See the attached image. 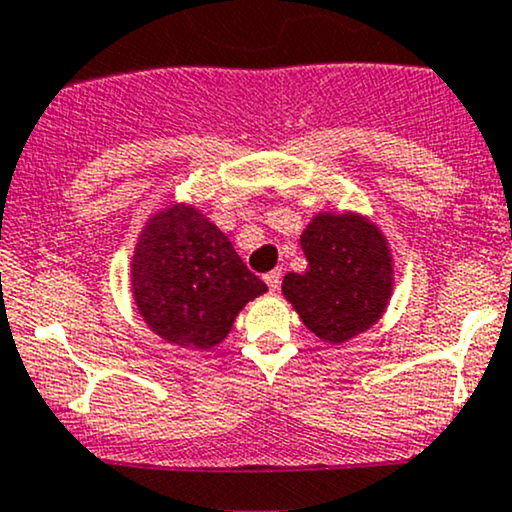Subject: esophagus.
Segmentation results:
<instances>
[{"label": "esophagus", "instance_id": "1", "mask_svg": "<svg viewBox=\"0 0 512 512\" xmlns=\"http://www.w3.org/2000/svg\"><path fill=\"white\" fill-rule=\"evenodd\" d=\"M264 281H267L269 291H279V286H281V269H274V272L264 274Z\"/></svg>", "mask_w": 512, "mask_h": 512}]
</instances>
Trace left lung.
<instances>
[{
	"label": "left lung",
	"instance_id": "8db88e82",
	"mask_svg": "<svg viewBox=\"0 0 512 512\" xmlns=\"http://www.w3.org/2000/svg\"><path fill=\"white\" fill-rule=\"evenodd\" d=\"M303 274L284 276V296L303 325L342 344L366 332L387 308L392 260L383 233L356 214H320L303 231Z\"/></svg>",
	"mask_w": 512,
	"mask_h": 512
}]
</instances>
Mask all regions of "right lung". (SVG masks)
Instances as JSON below:
<instances>
[{"instance_id":"right-lung-1","label":"right lung","mask_w":512,"mask_h":512,"mask_svg":"<svg viewBox=\"0 0 512 512\" xmlns=\"http://www.w3.org/2000/svg\"><path fill=\"white\" fill-rule=\"evenodd\" d=\"M132 286L139 313L158 337L204 351L223 342L240 308L267 291L231 240L185 204L161 211L144 228Z\"/></svg>"}]
</instances>
